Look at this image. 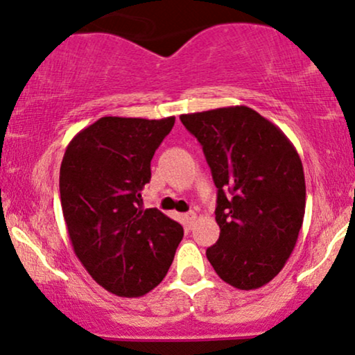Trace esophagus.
Listing matches in <instances>:
<instances>
[{
    "label": "esophagus",
    "instance_id": "34e87169",
    "mask_svg": "<svg viewBox=\"0 0 355 355\" xmlns=\"http://www.w3.org/2000/svg\"><path fill=\"white\" fill-rule=\"evenodd\" d=\"M185 219H187V223L190 224V226H191V224L195 223V219H196V214L193 213V211H190V213H187V214H185Z\"/></svg>",
    "mask_w": 355,
    "mask_h": 355
}]
</instances>
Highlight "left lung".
Returning a JSON list of instances; mask_svg holds the SVG:
<instances>
[{
  "label": "left lung",
  "mask_w": 355,
  "mask_h": 355,
  "mask_svg": "<svg viewBox=\"0 0 355 355\" xmlns=\"http://www.w3.org/2000/svg\"><path fill=\"white\" fill-rule=\"evenodd\" d=\"M203 147L218 188L219 239L206 257L226 284L255 290L278 275L293 252L306 185L293 144L248 106L182 114Z\"/></svg>",
  "instance_id": "1"
}]
</instances>
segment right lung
Here are the masks:
<instances>
[{"label": "right lung", "mask_w": 355, "mask_h": 355, "mask_svg": "<svg viewBox=\"0 0 355 355\" xmlns=\"http://www.w3.org/2000/svg\"><path fill=\"white\" fill-rule=\"evenodd\" d=\"M164 119L105 116L67 146L60 201L75 254L103 288L118 297L149 293L167 275L183 227L142 208L150 160L172 131Z\"/></svg>", "instance_id": "obj_1"}]
</instances>
